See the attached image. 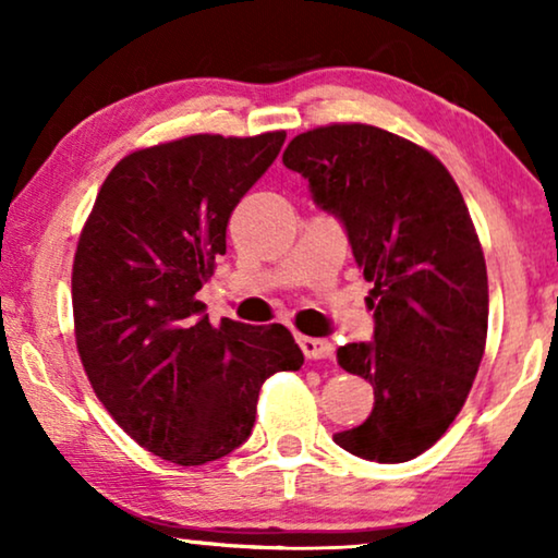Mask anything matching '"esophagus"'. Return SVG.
<instances>
[{"label": "esophagus", "instance_id": "34e87169", "mask_svg": "<svg viewBox=\"0 0 558 558\" xmlns=\"http://www.w3.org/2000/svg\"><path fill=\"white\" fill-rule=\"evenodd\" d=\"M296 342H300L302 353L310 357V361H325V357H332L335 348L330 340H323V338H307V335H300L296 338Z\"/></svg>", "mask_w": 558, "mask_h": 558}]
</instances>
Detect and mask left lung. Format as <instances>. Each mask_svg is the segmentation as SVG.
I'll list each match as a JSON object with an SVG mask.
<instances>
[{
  "instance_id": "1",
  "label": "left lung",
  "mask_w": 558,
  "mask_h": 558,
  "mask_svg": "<svg viewBox=\"0 0 558 558\" xmlns=\"http://www.w3.org/2000/svg\"><path fill=\"white\" fill-rule=\"evenodd\" d=\"M281 162L345 226L373 284V342L342 345L338 363L371 380L376 403L335 445L384 464L414 460L460 414L485 353L487 269L460 187L432 151L368 124L304 132Z\"/></svg>"
}]
</instances>
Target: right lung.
<instances>
[{
	"label": "right lung",
	"instance_id": "1",
	"mask_svg": "<svg viewBox=\"0 0 558 558\" xmlns=\"http://www.w3.org/2000/svg\"><path fill=\"white\" fill-rule=\"evenodd\" d=\"M287 132L193 134L109 172L73 258L75 345L98 401L136 445L182 468L248 439L264 380L300 371L284 325H210L195 300L235 205Z\"/></svg>",
	"mask_w": 558,
	"mask_h": 558
}]
</instances>
